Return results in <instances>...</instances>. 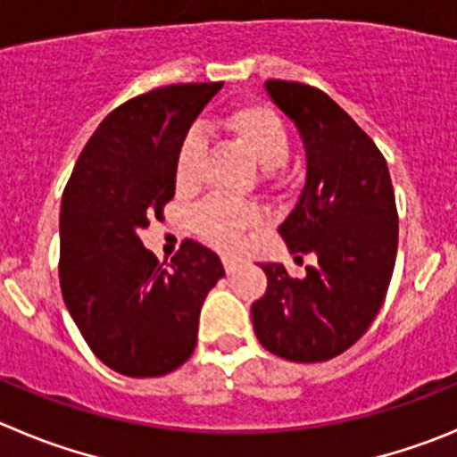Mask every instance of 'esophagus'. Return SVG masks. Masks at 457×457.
<instances>
[{
	"instance_id": "1",
	"label": "esophagus",
	"mask_w": 457,
	"mask_h": 457,
	"mask_svg": "<svg viewBox=\"0 0 457 457\" xmlns=\"http://www.w3.org/2000/svg\"><path fill=\"white\" fill-rule=\"evenodd\" d=\"M223 266H225V270H228V275H229V272L237 270L238 259L237 257H223Z\"/></svg>"
}]
</instances>
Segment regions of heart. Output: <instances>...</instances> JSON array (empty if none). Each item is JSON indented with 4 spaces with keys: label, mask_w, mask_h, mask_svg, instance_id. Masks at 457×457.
<instances>
[{
    "label": "heart",
    "mask_w": 457,
    "mask_h": 457,
    "mask_svg": "<svg viewBox=\"0 0 457 457\" xmlns=\"http://www.w3.org/2000/svg\"><path fill=\"white\" fill-rule=\"evenodd\" d=\"M225 128L238 142L253 151L263 169H279L291 151V137L284 119L268 105H241L225 117ZM203 137L189 132L176 155V182L180 189H191L198 182L203 160ZM257 225L254 209L245 204L212 198L200 204L194 214V229L207 243L220 250H234L241 243L243 229Z\"/></svg>",
    "instance_id": "heart-1"
}]
</instances>
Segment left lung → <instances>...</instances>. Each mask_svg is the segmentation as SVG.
<instances>
[{"label": "left lung", "mask_w": 457, "mask_h": 457, "mask_svg": "<svg viewBox=\"0 0 457 457\" xmlns=\"http://www.w3.org/2000/svg\"><path fill=\"white\" fill-rule=\"evenodd\" d=\"M266 89L306 151L304 189L277 232L318 263L302 279L262 263L268 288L250 313L268 352L320 363L352 347L386 300L399 238L395 189L377 144L325 92L288 80Z\"/></svg>", "instance_id": "obj_1"}]
</instances>
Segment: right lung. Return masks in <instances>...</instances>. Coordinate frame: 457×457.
Returning a JSON list of instances; mask_svg holds the SVG:
<instances>
[{
  "instance_id": "right-lung-1",
  "label": "right lung",
  "mask_w": 457,
  "mask_h": 457,
  "mask_svg": "<svg viewBox=\"0 0 457 457\" xmlns=\"http://www.w3.org/2000/svg\"><path fill=\"white\" fill-rule=\"evenodd\" d=\"M223 83L166 85L119 105L85 144L61 204V288L99 361L162 377L194 353L219 254L187 238L162 266L139 229L176 195V155Z\"/></svg>"
}]
</instances>
